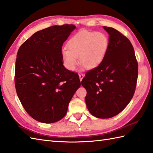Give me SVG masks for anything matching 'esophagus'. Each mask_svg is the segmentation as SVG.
Returning a JSON list of instances; mask_svg holds the SVG:
<instances>
[{
    "instance_id": "obj_1",
    "label": "esophagus",
    "mask_w": 153,
    "mask_h": 153,
    "mask_svg": "<svg viewBox=\"0 0 153 153\" xmlns=\"http://www.w3.org/2000/svg\"><path fill=\"white\" fill-rule=\"evenodd\" d=\"M84 76H85V75H84L83 74H79V77L80 81H82V80L83 79Z\"/></svg>"
}]
</instances>
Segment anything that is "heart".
Instances as JSON below:
<instances>
[{"instance_id": "1", "label": "heart", "mask_w": 153, "mask_h": 153, "mask_svg": "<svg viewBox=\"0 0 153 153\" xmlns=\"http://www.w3.org/2000/svg\"><path fill=\"white\" fill-rule=\"evenodd\" d=\"M109 46V39L102 32L80 31L68 41L67 48L62 49L61 55L65 67L76 70L79 58L87 69H93L105 59Z\"/></svg>"}]
</instances>
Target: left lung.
I'll return each mask as SVG.
<instances>
[{
	"label": "left lung",
	"instance_id": "left-lung-1",
	"mask_svg": "<svg viewBox=\"0 0 153 153\" xmlns=\"http://www.w3.org/2000/svg\"><path fill=\"white\" fill-rule=\"evenodd\" d=\"M109 35V46L99 66L87 71L82 81L87 91V109L98 118L118 114L134 95L138 64L128 38L112 27L103 26Z\"/></svg>",
	"mask_w": 153,
	"mask_h": 153
}]
</instances>
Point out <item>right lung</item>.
<instances>
[{"label": "right lung", "instance_id": "obj_1", "mask_svg": "<svg viewBox=\"0 0 153 153\" xmlns=\"http://www.w3.org/2000/svg\"><path fill=\"white\" fill-rule=\"evenodd\" d=\"M76 26L53 25L39 31L18 51L15 67L16 93L25 111L38 122L62 119L81 85L76 73L64 66L61 52Z\"/></svg>", "mask_w": 153, "mask_h": 153}]
</instances>
